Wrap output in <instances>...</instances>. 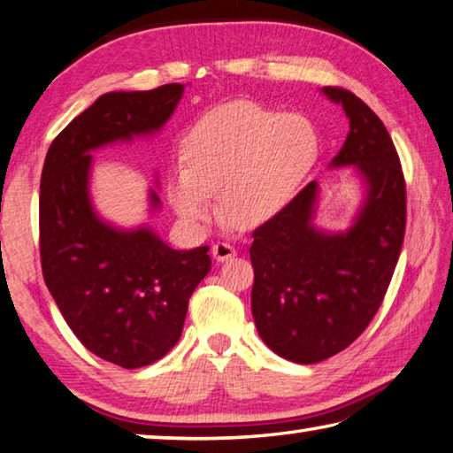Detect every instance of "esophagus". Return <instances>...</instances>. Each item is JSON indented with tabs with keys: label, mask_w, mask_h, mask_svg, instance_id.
<instances>
[{
	"label": "esophagus",
	"mask_w": 453,
	"mask_h": 453,
	"mask_svg": "<svg viewBox=\"0 0 453 453\" xmlns=\"http://www.w3.org/2000/svg\"><path fill=\"white\" fill-rule=\"evenodd\" d=\"M234 254H236V249L234 246H230L228 242H217L215 246H212V258H215L217 262H226L233 258Z\"/></svg>",
	"instance_id": "1"
}]
</instances>
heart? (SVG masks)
Returning <instances> with one entry per match:
<instances>
[{"label": "heart", "mask_w": 453, "mask_h": 453, "mask_svg": "<svg viewBox=\"0 0 453 453\" xmlns=\"http://www.w3.org/2000/svg\"><path fill=\"white\" fill-rule=\"evenodd\" d=\"M313 126L300 114H278L236 102L204 114L187 132L183 165L169 173L167 197L189 226L220 217L236 228L270 223L284 211L318 159Z\"/></svg>", "instance_id": "heart-1"}]
</instances>
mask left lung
Wrapping results in <instances>:
<instances>
[{
    "label": "left lung",
    "mask_w": 453,
    "mask_h": 453,
    "mask_svg": "<svg viewBox=\"0 0 453 453\" xmlns=\"http://www.w3.org/2000/svg\"><path fill=\"white\" fill-rule=\"evenodd\" d=\"M341 104L349 134L329 167L351 165L363 203L345 230L313 223L311 181L252 233V315L258 335L288 361L311 365L349 347L369 326L395 274L406 226V185L385 124L343 88H321Z\"/></svg>",
    "instance_id": "1"
}]
</instances>
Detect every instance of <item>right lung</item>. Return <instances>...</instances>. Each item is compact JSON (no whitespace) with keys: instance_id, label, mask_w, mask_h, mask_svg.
Listing matches in <instances>:
<instances>
[{"instance_id":"obj_1","label":"right lung","mask_w":453,"mask_h":453,"mask_svg":"<svg viewBox=\"0 0 453 453\" xmlns=\"http://www.w3.org/2000/svg\"><path fill=\"white\" fill-rule=\"evenodd\" d=\"M183 90L102 94L50 143L41 173L42 278L81 343L124 369L156 363L181 337L189 297L211 270L209 246L175 250L150 225L102 219L90 195L92 151L161 132ZM148 199L150 212L159 211L157 189Z\"/></svg>"}]
</instances>
